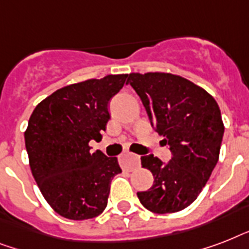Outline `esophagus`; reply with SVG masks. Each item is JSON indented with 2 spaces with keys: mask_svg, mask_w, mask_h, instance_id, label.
Here are the masks:
<instances>
[{
  "mask_svg": "<svg viewBox=\"0 0 249 249\" xmlns=\"http://www.w3.org/2000/svg\"><path fill=\"white\" fill-rule=\"evenodd\" d=\"M120 161L121 165L124 166L125 169L133 170L137 166H140V156L128 151V150H124V151L121 152Z\"/></svg>",
  "mask_w": 249,
  "mask_h": 249,
  "instance_id": "1",
  "label": "esophagus"
}]
</instances>
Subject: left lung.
<instances>
[{"mask_svg":"<svg viewBox=\"0 0 249 249\" xmlns=\"http://www.w3.org/2000/svg\"><path fill=\"white\" fill-rule=\"evenodd\" d=\"M126 84L173 155L166 164L154 155L141 156L154 185L137 196L154 213L179 212L196 199L218 161L225 130L220 107L203 88L173 73L134 72Z\"/></svg>","mask_w":249,"mask_h":249,"instance_id":"left-lung-1","label":"left lung"}]
</instances>
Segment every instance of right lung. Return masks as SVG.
<instances>
[{
    "label": "right lung",
    "mask_w": 249,
    "mask_h": 249,
    "mask_svg": "<svg viewBox=\"0 0 249 249\" xmlns=\"http://www.w3.org/2000/svg\"><path fill=\"white\" fill-rule=\"evenodd\" d=\"M128 75H107L60 88L41 101L24 132L29 166L42 196L62 217L88 220L105 211L117 158L90 152L109 120L107 105Z\"/></svg>",
    "instance_id": "right-lung-1"
}]
</instances>
